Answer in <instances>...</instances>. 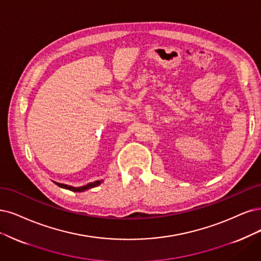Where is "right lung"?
Instances as JSON below:
<instances>
[{
    "label": "right lung",
    "mask_w": 261,
    "mask_h": 261,
    "mask_svg": "<svg viewBox=\"0 0 261 261\" xmlns=\"http://www.w3.org/2000/svg\"><path fill=\"white\" fill-rule=\"evenodd\" d=\"M103 180H95L93 182H90V184H87L86 186H82V187H73V186H69V185H65V184H60V182H56V185H58L61 188H64V189H69L71 191H76V192H82V191H85L87 189H90V188H93V187H96L99 186L101 182Z\"/></svg>",
    "instance_id": "1"
}]
</instances>
